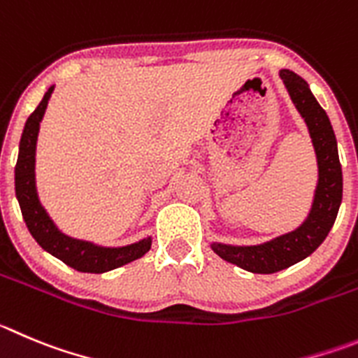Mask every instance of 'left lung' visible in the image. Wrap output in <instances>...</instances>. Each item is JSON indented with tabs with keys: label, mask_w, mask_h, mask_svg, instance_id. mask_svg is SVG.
<instances>
[{
	"label": "left lung",
	"mask_w": 358,
	"mask_h": 358,
	"mask_svg": "<svg viewBox=\"0 0 358 358\" xmlns=\"http://www.w3.org/2000/svg\"><path fill=\"white\" fill-rule=\"evenodd\" d=\"M279 76L309 129L318 160V185L309 215L293 231L259 245L212 243L215 255L252 273L279 272L313 255L332 229L343 199V171L337 153L336 134L329 116L300 76L288 69L280 70Z\"/></svg>",
	"instance_id": "obj_1"
}]
</instances>
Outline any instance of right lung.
I'll return each mask as SVG.
<instances>
[{
    "label": "right lung",
    "mask_w": 358,
    "mask_h": 358,
    "mask_svg": "<svg viewBox=\"0 0 358 358\" xmlns=\"http://www.w3.org/2000/svg\"><path fill=\"white\" fill-rule=\"evenodd\" d=\"M55 86L45 92L42 102L26 120L19 143V157L15 164V196L21 206L22 219L28 226L29 233L43 250L62 259L65 265L72 266L78 272L102 273L127 265L134 259L141 258L152 247V238H143L125 247H100L86 240L72 238L59 231L48 215L45 208L40 205L35 185V152L36 138H38L40 122L48 109V102Z\"/></svg>",
    "instance_id": "obj_1"
}]
</instances>
